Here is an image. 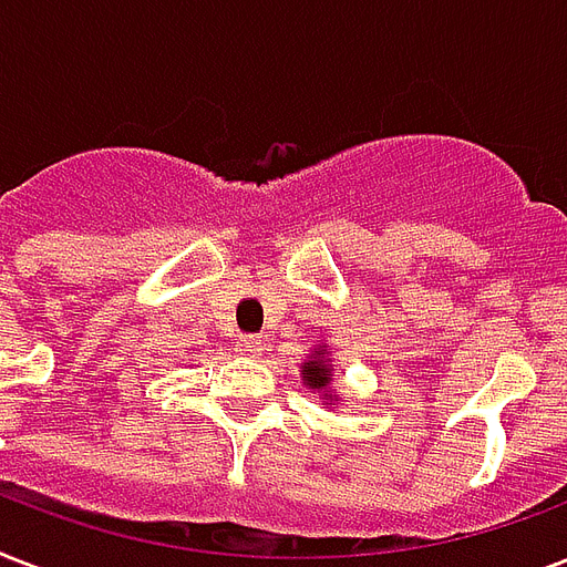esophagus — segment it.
Masks as SVG:
<instances>
[{"label":"esophagus","instance_id":"34e87169","mask_svg":"<svg viewBox=\"0 0 567 567\" xmlns=\"http://www.w3.org/2000/svg\"><path fill=\"white\" fill-rule=\"evenodd\" d=\"M238 353L240 355H258L261 353V341H258L256 336L238 338Z\"/></svg>","mask_w":567,"mask_h":567}]
</instances>
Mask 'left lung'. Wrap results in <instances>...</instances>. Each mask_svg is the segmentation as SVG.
Segmentation results:
<instances>
[{"instance_id": "left-lung-1", "label": "left lung", "mask_w": 567, "mask_h": 567, "mask_svg": "<svg viewBox=\"0 0 567 567\" xmlns=\"http://www.w3.org/2000/svg\"><path fill=\"white\" fill-rule=\"evenodd\" d=\"M332 373H336V368H332L327 344L315 347L311 355H306V362L300 364L302 385L311 388V391H318L323 405H329V409H336L338 405V391L336 385H332Z\"/></svg>"}]
</instances>
